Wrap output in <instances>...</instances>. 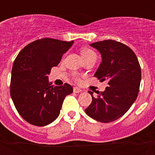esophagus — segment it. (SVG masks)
<instances>
[{
	"mask_svg": "<svg viewBox=\"0 0 155 155\" xmlns=\"http://www.w3.org/2000/svg\"><path fill=\"white\" fill-rule=\"evenodd\" d=\"M74 93H81V89H80V88H78V87H74Z\"/></svg>",
	"mask_w": 155,
	"mask_h": 155,
	"instance_id": "34e87169",
	"label": "esophagus"
}]
</instances>
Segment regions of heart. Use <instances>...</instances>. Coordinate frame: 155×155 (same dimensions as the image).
Returning <instances> with one entry per match:
<instances>
[{
	"mask_svg": "<svg viewBox=\"0 0 155 155\" xmlns=\"http://www.w3.org/2000/svg\"><path fill=\"white\" fill-rule=\"evenodd\" d=\"M81 55H82V57L84 58V59H86V58L90 57L91 55H95V53H94V51H92V50H91V49H89V48H82L81 50ZM74 81L79 82V81H81V80H80V77H79V76H75V77H74Z\"/></svg>",
	"mask_w": 155,
	"mask_h": 155,
	"instance_id": "obj_1",
	"label": "heart"
}]
</instances>
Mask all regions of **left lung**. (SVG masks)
<instances>
[{
    "label": "left lung",
    "instance_id": "1",
    "mask_svg": "<svg viewBox=\"0 0 155 155\" xmlns=\"http://www.w3.org/2000/svg\"><path fill=\"white\" fill-rule=\"evenodd\" d=\"M101 52L102 62L94 74L101 81H106L105 91H89L92 102L85 113L92 119L110 123L123 116L136 100L141 68L136 54L128 45L114 40H104L91 44Z\"/></svg>",
    "mask_w": 155,
    "mask_h": 155
}]
</instances>
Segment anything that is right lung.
I'll use <instances>...</instances> for the list:
<instances>
[{"label":"right lung","instance_id":"obj_1","mask_svg":"<svg viewBox=\"0 0 155 155\" xmlns=\"http://www.w3.org/2000/svg\"><path fill=\"white\" fill-rule=\"evenodd\" d=\"M72 41L41 38L27 45L13 63L11 96L20 115L28 123L45 126L60 114L64 98L73 92L71 84L54 87L48 80Z\"/></svg>","mask_w":155,"mask_h":155}]
</instances>
